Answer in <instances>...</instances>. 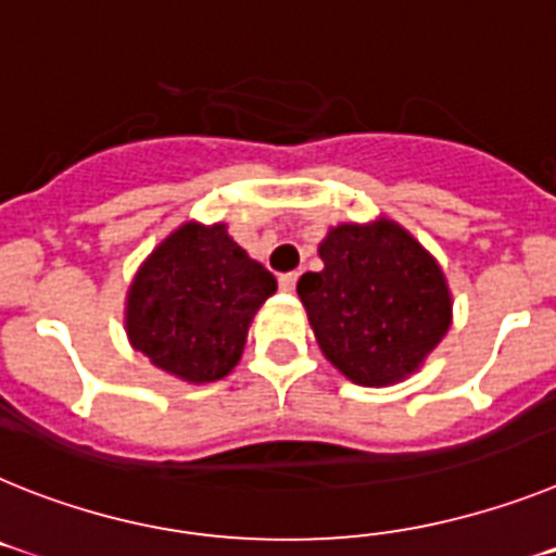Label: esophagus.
Segmentation results:
<instances>
[{"label":"esophagus","instance_id":"34e87169","mask_svg":"<svg viewBox=\"0 0 556 556\" xmlns=\"http://www.w3.org/2000/svg\"><path fill=\"white\" fill-rule=\"evenodd\" d=\"M295 283H298V273H287L278 278V287H281V292H295Z\"/></svg>","mask_w":556,"mask_h":556}]
</instances>
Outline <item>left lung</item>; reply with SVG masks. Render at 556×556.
Segmentation results:
<instances>
[{
  "label": "left lung",
  "mask_w": 556,
  "mask_h": 556,
  "mask_svg": "<svg viewBox=\"0 0 556 556\" xmlns=\"http://www.w3.org/2000/svg\"><path fill=\"white\" fill-rule=\"evenodd\" d=\"M317 255L324 269L301 275L298 295L324 357L365 388L419 371L453 324L439 261L388 216L329 227Z\"/></svg>",
  "instance_id": "left-lung-1"
}]
</instances>
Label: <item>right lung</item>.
I'll list each match as a JSON object with an SVG mask.
<instances>
[{
    "label": "right lung",
    "mask_w": 556,
    "mask_h": 556,
    "mask_svg": "<svg viewBox=\"0 0 556 556\" xmlns=\"http://www.w3.org/2000/svg\"><path fill=\"white\" fill-rule=\"evenodd\" d=\"M273 273L241 250L227 225L182 222L146 255L126 292L131 349L188 386L239 365L255 312L275 295Z\"/></svg>",
    "instance_id": "1"
}]
</instances>
